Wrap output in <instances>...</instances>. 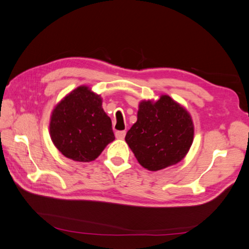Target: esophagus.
Returning a JSON list of instances; mask_svg holds the SVG:
<instances>
[{"label": "esophagus", "instance_id": "obj_1", "mask_svg": "<svg viewBox=\"0 0 249 249\" xmlns=\"http://www.w3.org/2000/svg\"><path fill=\"white\" fill-rule=\"evenodd\" d=\"M125 136V131H117L115 133V137L117 139H124Z\"/></svg>", "mask_w": 249, "mask_h": 249}]
</instances>
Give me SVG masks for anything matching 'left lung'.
<instances>
[{"label":"left lung","instance_id":"1","mask_svg":"<svg viewBox=\"0 0 249 249\" xmlns=\"http://www.w3.org/2000/svg\"><path fill=\"white\" fill-rule=\"evenodd\" d=\"M192 119L168 95L139 105L137 122L125 135V141L143 167L157 171L179 162L193 141Z\"/></svg>","mask_w":249,"mask_h":249}]
</instances>
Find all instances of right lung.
<instances>
[{
    "label": "right lung",
    "mask_w": 249,
    "mask_h": 249,
    "mask_svg": "<svg viewBox=\"0 0 249 249\" xmlns=\"http://www.w3.org/2000/svg\"><path fill=\"white\" fill-rule=\"evenodd\" d=\"M50 133L55 146L73 161L90 162L115 139L102 99L80 86L60 102L52 113Z\"/></svg>",
    "instance_id": "add662e5"
}]
</instances>
